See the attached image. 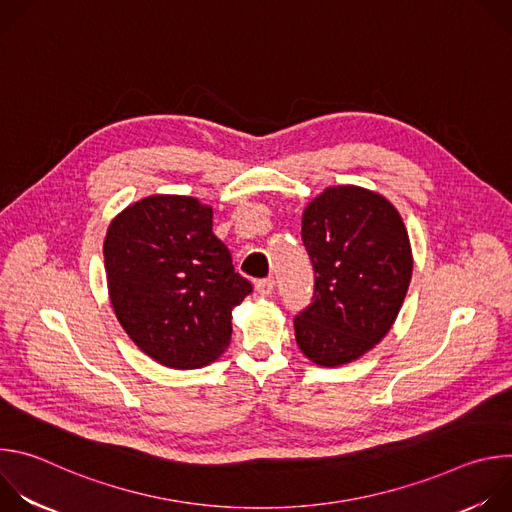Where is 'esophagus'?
I'll return each instance as SVG.
<instances>
[{
    "mask_svg": "<svg viewBox=\"0 0 512 512\" xmlns=\"http://www.w3.org/2000/svg\"><path fill=\"white\" fill-rule=\"evenodd\" d=\"M273 287H275V281L273 279H259L255 283V291L261 296V298H267L273 294Z\"/></svg>",
    "mask_w": 512,
    "mask_h": 512,
    "instance_id": "esophagus-1",
    "label": "esophagus"
}]
</instances>
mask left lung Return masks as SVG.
<instances>
[{"instance_id":"8db88e82","label":"left lung","mask_w":512,"mask_h":512,"mask_svg":"<svg viewBox=\"0 0 512 512\" xmlns=\"http://www.w3.org/2000/svg\"><path fill=\"white\" fill-rule=\"evenodd\" d=\"M316 271L312 306L294 320L302 354L334 369L373 350L407 296L413 253L393 202L369 188H324L302 214Z\"/></svg>"}]
</instances>
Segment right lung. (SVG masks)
Returning a JSON list of instances; mask_svg holds the SVG:
<instances>
[{
	"label": "right lung",
	"instance_id": "obj_1",
	"mask_svg": "<svg viewBox=\"0 0 512 512\" xmlns=\"http://www.w3.org/2000/svg\"><path fill=\"white\" fill-rule=\"evenodd\" d=\"M111 308L135 346L168 369L208 367L231 344L251 294L212 233V206L180 194L139 198L103 241Z\"/></svg>",
	"mask_w": 512,
	"mask_h": 512
}]
</instances>
